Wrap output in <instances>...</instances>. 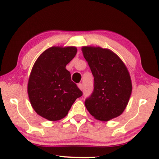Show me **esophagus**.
<instances>
[{"label": "esophagus", "mask_w": 159, "mask_h": 159, "mask_svg": "<svg viewBox=\"0 0 159 159\" xmlns=\"http://www.w3.org/2000/svg\"><path fill=\"white\" fill-rule=\"evenodd\" d=\"M78 87H79V88L80 90H83V85L81 83H79V84H78Z\"/></svg>", "instance_id": "obj_1"}]
</instances>
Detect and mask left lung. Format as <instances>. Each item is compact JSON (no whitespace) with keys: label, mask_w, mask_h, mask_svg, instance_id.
I'll return each mask as SVG.
<instances>
[{"label":"left lung","mask_w":159,"mask_h":159,"mask_svg":"<svg viewBox=\"0 0 159 159\" xmlns=\"http://www.w3.org/2000/svg\"><path fill=\"white\" fill-rule=\"evenodd\" d=\"M83 57L94 76V90L85 105L96 119L107 121L124 111L132 93L127 67L111 50L83 46Z\"/></svg>","instance_id":"8db88e82"}]
</instances>
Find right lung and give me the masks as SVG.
Instances as JSON below:
<instances>
[{"label":"right lung","mask_w":159,"mask_h":159,"mask_svg":"<svg viewBox=\"0 0 159 159\" xmlns=\"http://www.w3.org/2000/svg\"><path fill=\"white\" fill-rule=\"evenodd\" d=\"M74 46H53L39 56L29 76L27 92L37 114L50 121L68 114L83 93L71 79L66 64L76 55Z\"/></svg>","instance_id":"1"}]
</instances>
